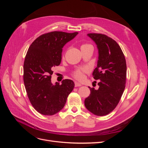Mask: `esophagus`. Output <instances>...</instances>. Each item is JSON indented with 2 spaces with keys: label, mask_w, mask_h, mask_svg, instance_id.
<instances>
[{
  "label": "esophagus",
  "mask_w": 148,
  "mask_h": 148,
  "mask_svg": "<svg viewBox=\"0 0 148 148\" xmlns=\"http://www.w3.org/2000/svg\"><path fill=\"white\" fill-rule=\"evenodd\" d=\"M75 87H78V86H82V84L81 83L77 82H75Z\"/></svg>",
  "instance_id": "34e87169"
}]
</instances>
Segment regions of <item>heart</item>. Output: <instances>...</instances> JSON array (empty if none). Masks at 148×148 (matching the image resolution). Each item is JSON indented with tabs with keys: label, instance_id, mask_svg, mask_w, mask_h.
I'll list each match as a JSON object with an SVG mask.
<instances>
[{
	"label": "heart",
	"instance_id": "obj_1",
	"mask_svg": "<svg viewBox=\"0 0 148 148\" xmlns=\"http://www.w3.org/2000/svg\"><path fill=\"white\" fill-rule=\"evenodd\" d=\"M88 47H92L91 44H83L81 46V49H83L85 48H88ZM88 71V69L85 67H82V68H78L77 70H75L73 72L74 77L78 79H82L84 77V73H86Z\"/></svg>",
	"mask_w": 148,
	"mask_h": 148
}]
</instances>
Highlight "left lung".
Wrapping results in <instances>:
<instances>
[{
	"mask_svg": "<svg viewBox=\"0 0 148 148\" xmlns=\"http://www.w3.org/2000/svg\"><path fill=\"white\" fill-rule=\"evenodd\" d=\"M98 49L97 67L92 76L99 79V88H90L84 105L91 113L104 116L112 111L119 102L125 88L127 64L123 53L114 39L102 34L89 33Z\"/></svg>",
	"mask_w": 148,
	"mask_h": 148,
	"instance_id": "obj_1",
	"label": "left lung"
}]
</instances>
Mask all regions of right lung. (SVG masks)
Returning a JSON list of instances; mask_svg holds the SVG:
<instances>
[{
  "instance_id": "add662e5",
  "label": "right lung",
  "mask_w": 148,
  "mask_h": 148,
  "mask_svg": "<svg viewBox=\"0 0 148 148\" xmlns=\"http://www.w3.org/2000/svg\"><path fill=\"white\" fill-rule=\"evenodd\" d=\"M78 34L53 31L42 34L29 46L23 65V81L31 104L39 113L52 115L65 104L74 82L65 79L62 84L51 82L52 68L60 64L62 48Z\"/></svg>"
}]
</instances>
